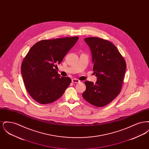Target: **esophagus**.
Listing matches in <instances>:
<instances>
[{
	"instance_id": "obj_1",
	"label": "esophagus",
	"mask_w": 149,
	"mask_h": 149,
	"mask_svg": "<svg viewBox=\"0 0 149 149\" xmlns=\"http://www.w3.org/2000/svg\"><path fill=\"white\" fill-rule=\"evenodd\" d=\"M71 81H72V82L73 83H78L80 82V80H78L77 79H75V78L72 79L71 80Z\"/></svg>"
}]
</instances>
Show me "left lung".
<instances>
[{
    "instance_id": "left-lung-1",
    "label": "left lung",
    "mask_w": 149,
    "mask_h": 149,
    "mask_svg": "<svg viewBox=\"0 0 149 149\" xmlns=\"http://www.w3.org/2000/svg\"><path fill=\"white\" fill-rule=\"evenodd\" d=\"M92 55L95 83L86 81V90L83 97L96 107L105 106L120 92L126 69V63L112 43L98 37L84 39Z\"/></svg>"
}]
</instances>
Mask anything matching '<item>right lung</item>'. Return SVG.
Instances as JSON below:
<instances>
[{"label":"right lung","instance_id":"1","mask_svg":"<svg viewBox=\"0 0 149 149\" xmlns=\"http://www.w3.org/2000/svg\"><path fill=\"white\" fill-rule=\"evenodd\" d=\"M78 39L76 36L40 41L24 58L21 65L23 81L29 94L38 103L54 102L70 85L71 79L60 77L54 67L62 62Z\"/></svg>","mask_w":149,"mask_h":149}]
</instances>
